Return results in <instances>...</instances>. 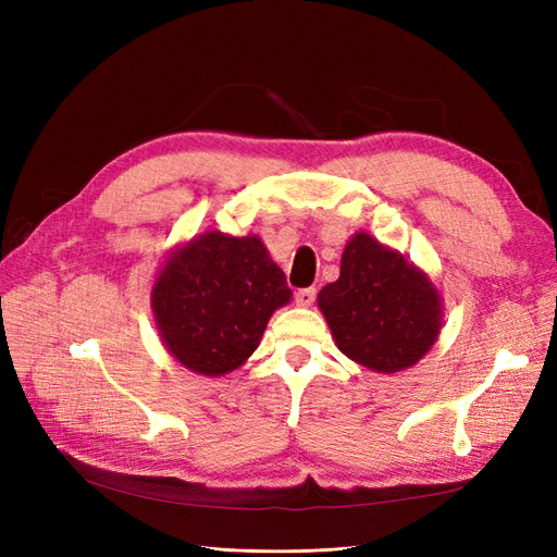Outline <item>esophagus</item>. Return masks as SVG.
Listing matches in <instances>:
<instances>
[{
  "label": "esophagus",
  "mask_w": 557,
  "mask_h": 557,
  "mask_svg": "<svg viewBox=\"0 0 557 557\" xmlns=\"http://www.w3.org/2000/svg\"><path fill=\"white\" fill-rule=\"evenodd\" d=\"M313 299H315V288H301L295 293L297 307H311Z\"/></svg>",
  "instance_id": "34e87169"
}]
</instances>
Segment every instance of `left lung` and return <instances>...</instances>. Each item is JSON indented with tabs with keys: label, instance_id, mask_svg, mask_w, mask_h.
<instances>
[{
	"label": "left lung",
	"instance_id": "left-lung-1",
	"mask_svg": "<svg viewBox=\"0 0 557 557\" xmlns=\"http://www.w3.org/2000/svg\"><path fill=\"white\" fill-rule=\"evenodd\" d=\"M346 358L395 374L413 367L442 332V297L430 276L364 232L352 234L342 272L318 293Z\"/></svg>",
	"mask_w": 557,
	"mask_h": 557
}]
</instances>
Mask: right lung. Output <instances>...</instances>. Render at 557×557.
I'll return each mask as SVG.
<instances>
[{
	"instance_id": "obj_1",
	"label": "right lung",
	"mask_w": 557,
	"mask_h": 557,
	"mask_svg": "<svg viewBox=\"0 0 557 557\" xmlns=\"http://www.w3.org/2000/svg\"><path fill=\"white\" fill-rule=\"evenodd\" d=\"M290 297L260 237L211 230L164 260L150 307L164 348L183 367L223 376L252 356L269 318Z\"/></svg>"
}]
</instances>
